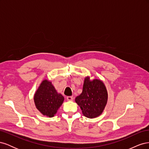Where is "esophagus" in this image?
Masks as SVG:
<instances>
[{
	"instance_id": "34e87169",
	"label": "esophagus",
	"mask_w": 149,
	"mask_h": 149,
	"mask_svg": "<svg viewBox=\"0 0 149 149\" xmlns=\"http://www.w3.org/2000/svg\"><path fill=\"white\" fill-rule=\"evenodd\" d=\"M66 100H67L68 101H73V97H72V96H67Z\"/></svg>"
}]
</instances>
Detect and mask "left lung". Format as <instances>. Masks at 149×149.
<instances>
[{"mask_svg":"<svg viewBox=\"0 0 149 149\" xmlns=\"http://www.w3.org/2000/svg\"><path fill=\"white\" fill-rule=\"evenodd\" d=\"M108 94L104 84L100 79L90 80L86 77L81 94L75 98V102L82 110L83 114L88 118L100 116L104 109Z\"/></svg>","mask_w":149,"mask_h":149,"instance_id":"left-lung-1","label":"left lung"}]
</instances>
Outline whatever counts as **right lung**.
<instances>
[{
  "label": "right lung",
  "mask_w": 149,
  "mask_h": 149,
  "mask_svg": "<svg viewBox=\"0 0 149 149\" xmlns=\"http://www.w3.org/2000/svg\"><path fill=\"white\" fill-rule=\"evenodd\" d=\"M64 97L58 93L52 82L45 79L34 94V102L37 109L43 116L52 118L63 102Z\"/></svg>",
  "instance_id": "add662e5"
}]
</instances>
